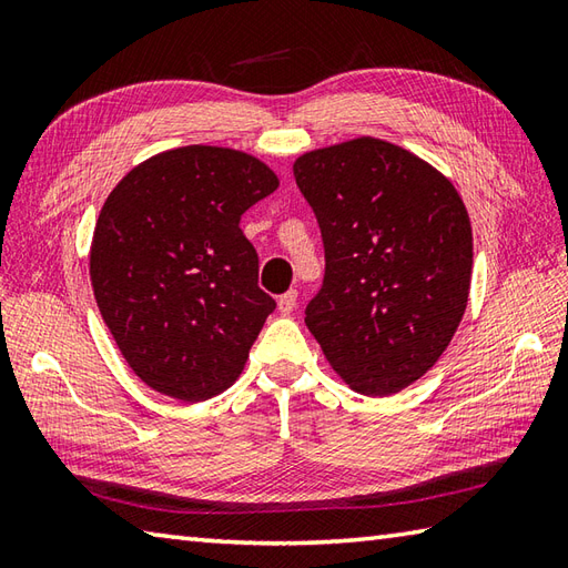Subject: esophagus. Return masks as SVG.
Wrapping results in <instances>:
<instances>
[{
	"label": "esophagus",
	"instance_id": "obj_1",
	"mask_svg": "<svg viewBox=\"0 0 568 568\" xmlns=\"http://www.w3.org/2000/svg\"><path fill=\"white\" fill-rule=\"evenodd\" d=\"M297 305V291H287L285 295L277 297V310H281V315H291Z\"/></svg>",
	"mask_w": 568,
	"mask_h": 568
}]
</instances>
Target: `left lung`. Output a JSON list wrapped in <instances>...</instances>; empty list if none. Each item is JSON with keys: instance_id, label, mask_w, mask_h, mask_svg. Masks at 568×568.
<instances>
[{"instance_id": "8db88e82", "label": "left lung", "mask_w": 568, "mask_h": 568, "mask_svg": "<svg viewBox=\"0 0 568 568\" xmlns=\"http://www.w3.org/2000/svg\"><path fill=\"white\" fill-rule=\"evenodd\" d=\"M293 173L324 244L307 329L356 393L407 388L466 312L474 236L462 197L437 168L371 136L300 155Z\"/></svg>"}]
</instances>
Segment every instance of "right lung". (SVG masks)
I'll use <instances>...</instances> for the list:
<instances>
[{
  "mask_svg": "<svg viewBox=\"0 0 568 568\" xmlns=\"http://www.w3.org/2000/svg\"><path fill=\"white\" fill-rule=\"evenodd\" d=\"M277 187L268 165L220 146H183L126 173L100 212L90 277L131 371L200 403L244 371L275 310L241 214Z\"/></svg>",
  "mask_w": 568,
  "mask_h": 568,
  "instance_id": "right-lung-1",
  "label": "right lung"
}]
</instances>
